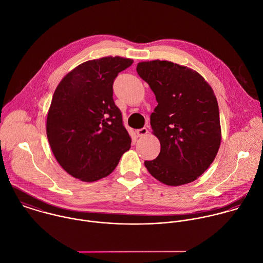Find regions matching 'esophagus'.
<instances>
[{
    "instance_id": "obj_1",
    "label": "esophagus",
    "mask_w": 263,
    "mask_h": 263,
    "mask_svg": "<svg viewBox=\"0 0 263 263\" xmlns=\"http://www.w3.org/2000/svg\"><path fill=\"white\" fill-rule=\"evenodd\" d=\"M136 133H137V135L138 136H145L147 133H148V130L146 129V128H141V129H138V130H136Z\"/></svg>"
}]
</instances>
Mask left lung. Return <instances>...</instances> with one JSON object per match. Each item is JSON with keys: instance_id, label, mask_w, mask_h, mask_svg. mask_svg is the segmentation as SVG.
Here are the masks:
<instances>
[{"instance_id": "obj_1", "label": "left lung", "mask_w": 263, "mask_h": 263, "mask_svg": "<svg viewBox=\"0 0 263 263\" xmlns=\"http://www.w3.org/2000/svg\"><path fill=\"white\" fill-rule=\"evenodd\" d=\"M136 70L158 102L151 125L160 152L158 158L144 161L145 167L167 186L195 181L214 160L221 141L211 86L195 70L170 61L140 62Z\"/></svg>"}]
</instances>
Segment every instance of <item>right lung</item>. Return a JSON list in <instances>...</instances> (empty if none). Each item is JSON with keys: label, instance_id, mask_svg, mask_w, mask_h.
<instances>
[{"label": "right lung", "instance_id": "right-lung-1", "mask_svg": "<svg viewBox=\"0 0 263 263\" xmlns=\"http://www.w3.org/2000/svg\"><path fill=\"white\" fill-rule=\"evenodd\" d=\"M132 59L86 61L64 76L53 92L47 135L53 156L72 177L95 182L108 176L131 147L112 83Z\"/></svg>", "mask_w": 263, "mask_h": 263}]
</instances>
